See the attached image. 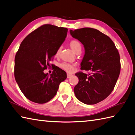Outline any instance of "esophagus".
Wrapping results in <instances>:
<instances>
[{
    "instance_id": "esophagus-1",
    "label": "esophagus",
    "mask_w": 135,
    "mask_h": 135,
    "mask_svg": "<svg viewBox=\"0 0 135 135\" xmlns=\"http://www.w3.org/2000/svg\"><path fill=\"white\" fill-rule=\"evenodd\" d=\"M71 76H72V74H70V73H67V78H70Z\"/></svg>"
}]
</instances>
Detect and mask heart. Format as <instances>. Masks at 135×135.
I'll return each mask as SVG.
<instances>
[{
  "instance_id": "heart-1",
  "label": "heart",
  "mask_w": 135,
  "mask_h": 135,
  "mask_svg": "<svg viewBox=\"0 0 135 135\" xmlns=\"http://www.w3.org/2000/svg\"><path fill=\"white\" fill-rule=\"evenodd\" d=\"M69 46L70 47L71 49L75 53L81 50V43L79 41L77 40H73L70 41L69 43ZM60 52H61V48H59L55 52V56H58L60 54ZM60 66L62 69L68 71V72H71L73 70V65L69 64L68 63H63V64H61Z\"/></svg>"
}]
</instances>
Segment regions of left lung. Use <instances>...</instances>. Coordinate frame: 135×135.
<instances>
[{
	"label": "left lung",
	"mask_w": 135,
	"mask_h": 135,
	"mask_svg": "<svg viewBox=\"0 0 135 135\" xmlns=\"http://www.w3.org/2000/svg\"><path fill=\"white\" fill-rule=\"evenodd\" d=\"M70 33L84 47L81 69L91 72L76 74L79 83L74 88V94L84 104H97L108 97L114 88L121 69L119 52L112 39L96 29L70 30Z\"/></svg>",
	"instance_id": "1"
}]
</instances>
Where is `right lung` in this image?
<instances>
[{"mask_svg": "<svg viewBox=\"0 0 135 135\" xmlns=\"http://www.w3.org/2000/svg\"><path fill=\"white\" fill-rule=\"evenodd\" d=\"M68 29L46 24L24 38L15 57L14 76L21 91L29 100L45 103L54 97L66 73L57 66L50 75L44 70L50 66L55 52L67 36Z\"/></svg>", "mask_w": 135, "mask_h": 135, "instance_id": "right-lung-1", "label": "right lung"}]
</instances>
